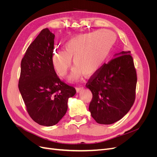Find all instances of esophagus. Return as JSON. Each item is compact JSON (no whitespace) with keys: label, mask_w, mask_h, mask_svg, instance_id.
Returning a JSON list of instances; mask_svg holds the SVG:
<instances>
[{"label":"esophagus","mask_w":157,"mask_h":157,"mask_svg":"<svg viewBox=\"0 0 157 157\" xmlns=\"http://www.w3.org/2000/svg\"><path fill=\"white\" fill-rule=\"evenodd\" d=\"M83 87H77V88H76V90H77V92H80V91H82V90H83Z\"/></svg>","instance_id":"1"}]
</instances>
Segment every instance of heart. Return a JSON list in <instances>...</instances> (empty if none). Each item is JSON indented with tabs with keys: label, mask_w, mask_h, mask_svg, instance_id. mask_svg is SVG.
<instances>
[{
	"label": "heart",
	"mask_w": 157,
	"mask_h": 157,
	"mask_svg": "<svg viewBox=\"0 0 157 157\" xmlns=\"http://www.w3.org/2000/svg\"><path fill=\"white\" fill-rule=\"evenodd\" d=\"M116 35L110 30L101 29L78 34L64 44V50H56L52 63L60 77L67 74L72 65L76 67L69 76L70 80H77L82 74L92 77L106 63L116 42Z\"/></svg>",
	"instance_id": "obj_1"
}]
</instances>
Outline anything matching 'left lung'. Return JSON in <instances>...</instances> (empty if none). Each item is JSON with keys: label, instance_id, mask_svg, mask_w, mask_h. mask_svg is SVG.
I'll return each mask as SVG.
<instances>
[{"label": "left lung", "instance_id": "obj_1", "mask_svg": "<svg viewBox=\"0 0 157 157\" xmlns=\"http://www.w3.org/2000/svg\"><path fill=\"white\" fill-rule=\"evenodd\" d=\"M136 83L130 52L116 54L86 85L92 93L89 111L94 119L101 124H111L121 120L134 104Z\"/></svg>", "mask_w": 157, "mask_h": 157}]
</instances>
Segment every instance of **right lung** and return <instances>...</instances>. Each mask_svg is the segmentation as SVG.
<instances>
[{
  "label": "right lung",
  "instance_id": "right-lung-1",
  "mask_svg": "<svg viewBox=\"0 0 157 157\" xmlns=\"http://www.w3.org/2000/svg\"><path fill=\"white\" fill-rule=\"evenodd\" d=\"M55 35L42 29L28 47L21 62L18 87L32 119L38 124H58L67 111L76 90L61 80L52 63Z\"/></svg>",
  "mask_w": 157,
  "mask_h": 157
}]
</instances>
